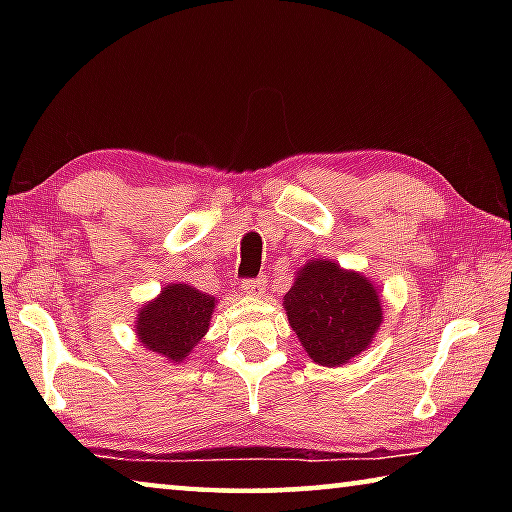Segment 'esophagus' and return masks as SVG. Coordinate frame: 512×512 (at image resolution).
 Returning a JSON list of instances; mask_svg holds the SVG:
<instances>
[{
    "instance_id": "esophagus-1",
    "label": "esophagus",
    "mask_w": 512,
    "mask_h": 512,
    "mask_svg": "<svg viewBox=\"0 0 512 512\" xmlns=\"http://www.w3.org/2000/svg\"><path fill=\"white\" fill-rule=\"evenodd\" d=\"M241 291H244L246 296H262L266 291V280L264 277H246V280L241 282Z\"/></svg>"
}]
</instances>
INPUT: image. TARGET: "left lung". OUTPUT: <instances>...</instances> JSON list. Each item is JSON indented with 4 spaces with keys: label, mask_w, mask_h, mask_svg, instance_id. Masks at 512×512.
Here are the masks:
<instances>
[{
    "label": "left lung",
    "mask_w": 512,
    "mask_h": 512,
    "mask_svg": "<svg viewBox=\"0 0 512 512\" xmlns=\"http://www.w3.org/2000/svg\"><path fill=\"white\" fill-rule=\"evenodd\" d=\"M289 323L320 366H339L366 350L381 323V300L366 277L332 262H309L284 296Z\"/></svg>",
    "instance_id": "obj_1"
}]
</instances>
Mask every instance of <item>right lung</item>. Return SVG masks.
Listing matches in <instances>:
<instances>
[{"label": "right lung", "mask_w": 512, "mask_h": 512, "mask_svg": "<svg viewBox=\"0 0 512 512\" xmlns=\"http://www.w3.org/2000/svg\"><path fill=\"white\" fill-rule=\"evenodd\" d=\"M214 298L187 284H169L158 300L144 305L137 318V336L151 352L173 363L183 361L203 339L210 325Z\"/></svg>", "instance_id": "right-lung-1"}]
</instances>
